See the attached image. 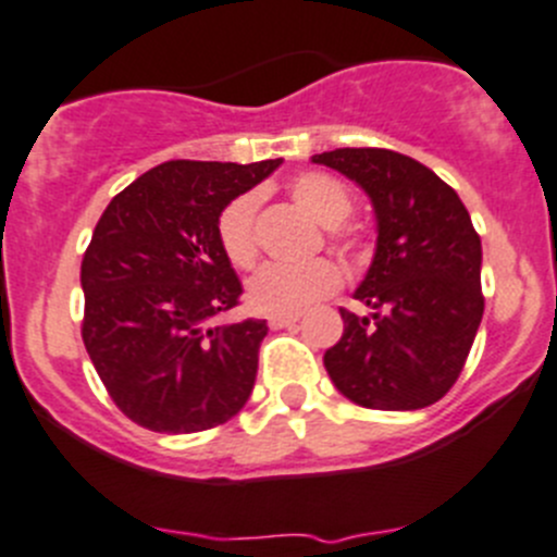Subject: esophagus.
Listing matches in <instances>:
<instances>
[{
	"label": "esophagus",
	"instance_id": "1",
	"mask_svg": "<svg viewBox=\"0 0 557 557\" xmlns=\"http://www.w3.org/2000/svg\"><path fill=\"white\" fill-rule=\"evenodd\" d=\"M299 321V315L296 313H285V315H269V326L272 330H283V326H290Z\"/></svg>",
	"mask_w": 557,
	"mask_h": 557
}]
</instances>
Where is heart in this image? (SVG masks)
Segmentation results:
<instances>
[{"mask_svg": "<svg viewBox=\"0 0 557 557\" xmlns=\"http://www.w3.org/2000/svg\"><path fill=\"white\" fill-rule=\"evenodd\" d=\"M290 197L321 225H326V236L343 252L351 258L362 252L360 233L343 225V220L351 214V195L341 181L324 173H302L290 181ZM255 216H258V191L236 195L216 216V244L236 269H249L258 258ZM341 269L330 258H313L299 267L269 263L247 283V302L258 313H299L308 305L330 296L341 285Z\"/></svg>", "mask_w": 557, "mask_h": 557, "instance_id": "1", "label": "heart"}]
</instances>
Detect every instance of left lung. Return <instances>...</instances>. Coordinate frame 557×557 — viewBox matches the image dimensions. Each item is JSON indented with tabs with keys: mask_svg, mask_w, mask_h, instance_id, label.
Returning <instances> with one entry per match:
<instances>
[{
	"mask_svg": "<svg viewBox=\"0 0 557 557\" xmlns=\"http://www.w3.org/2000/svg\"><path fill=\"white\" fill-rule=\"evenodd\" d=\"M313 161L357 181L379 225L376 255L355 294L373 313L341 310L326 373L366 409L431 407L456 384L481 324V236L459 195L409 156L337 148Z\"/></svg>",
	"mask_w": 557,
	"mask_h": 557,
	"instance_id": "8db88e82",
	"label": "left lung"
}]
</instances>
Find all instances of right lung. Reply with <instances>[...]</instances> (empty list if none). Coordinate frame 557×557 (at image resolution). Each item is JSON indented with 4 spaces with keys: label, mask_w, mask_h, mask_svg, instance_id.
I'll return each instance as SVG.
<instances>
[{
    "label": "right lung",
    "mask_w": 557,
    "mask_h": 557,
    "mask_svg": "<svg viewBox=\"0 0 557 557\" xmlns=\"http://www.w3.org/2000/svg\"><path fill=\"white\" fill-rule=\"evenodd\" d=\"M277 164L164 161L98 220L82 258V341L114 407L143 429L195 434L247 404L269 326L211 324L242 296L216 216Z\"/></svg>",
    "instance_id": "obj_1"
}]
</instances>
